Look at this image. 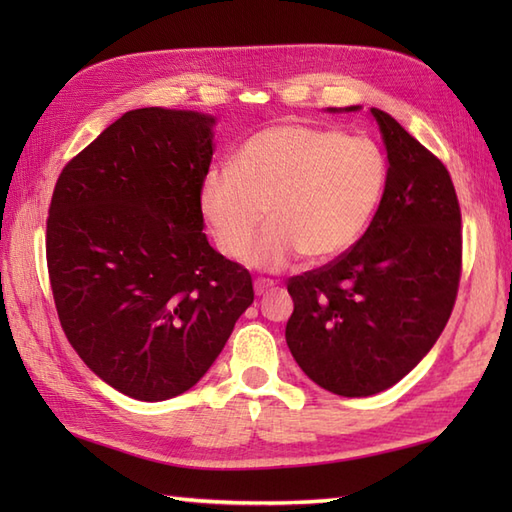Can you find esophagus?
<instances>
[{"label":"esophagus","instance_id":"1","mask_svg":"<svg viewBox=\"0 0 512 512\" xmlns=\"http://www.w3.org/2000/svg\"><path fill=\"white\" fill-rule=\"evenodd\" d=\"M273 286H275L273 279H262V277L255 279V292H257V295H264V292H268Z\"/></svg>","mask_w":512,"mask_h":512}]
</instances>
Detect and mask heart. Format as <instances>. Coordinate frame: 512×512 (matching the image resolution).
Returning <instances> with one entry per match:
<instances>
[{
    "mask_svg": "<svg viewBox=\"0 0 512 512\" xmlns=\"http://www.w3.org/2000/svg\"><path fill=\"white\" fill-rule=\"evenodd\" d=\"M387 158L372 138L336 127L284 123L239 147L233 165L213 167L200 187V209L217 248L248 262L284 268L292 257L325 262L352 248L383 200Z\"/></svg>",
    "mask_w": 512,
    "mask_h": 512,
    "instance_id": "heart-1",
    "label": "heart"
}]
</instances>
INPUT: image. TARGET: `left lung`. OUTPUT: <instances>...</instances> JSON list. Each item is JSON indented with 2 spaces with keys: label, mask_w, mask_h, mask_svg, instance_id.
<instances>
[{
  "label": "left lung",
  "mask_w": 512,
  "mask_h": 512,
  "mask_svg": "<svg viewBox=\"0 0 512 512\" xmlns=\"http://www.w3.org/2000/svg\"><path fill=\"white\" fill-rule=\"evenodd\" d=\"M372 114L389 160L372 224L330 264L288 279L290 352L314 383L347 398L385 391L422 361L462 275V213L447 167L396 118Z\"/></svg>",
  "instance_id": "obj_1"
}]
</instances>
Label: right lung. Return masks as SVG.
Listing matches in <instances>:
<instances>
[{
  "instance_id": "obj_1",
  "label": "right lung",
  "mask_w": 512,
  "mask_h": 512,
  "mask_svg": "<svg viewBox=\"0 0 512 512\" xmlns=\"http://www.w3.org/2000/svg\"><path fill=\"white\" fill-rule=\"evenodd\" d=\"M213 123L200 112L132 110L54 184L46 259L61 328L129 398L191 389L255 299L248 270L202 233Z\"/></svg>"
}]
</instances>
